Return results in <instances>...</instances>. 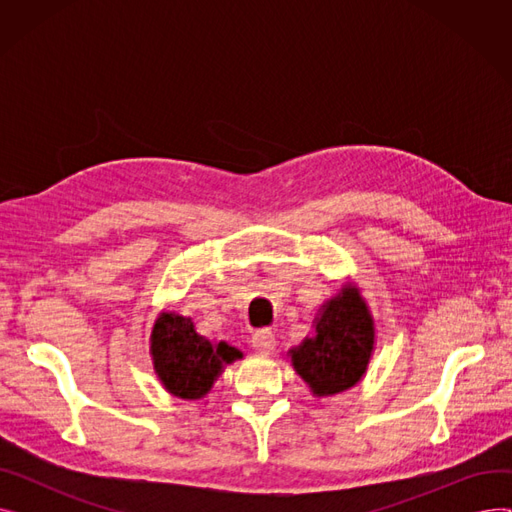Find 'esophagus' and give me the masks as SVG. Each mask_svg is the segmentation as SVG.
I'll list each match as a JSON object with an SVG mask.
<instances>
[{
    "instance_id": "1",
    "label": "esophagus",
    "mask_w": 512,
    "mask_h": 512,
    "mask_svg": "<svg viewBox=\"0 0 512 512\" xmlns=\"http://www.w3.org/2000/svg\"><path fill=\"white\" fill-rule=\"evenodd\" d=\"M251 344L257 353L261 355H270L274 348H276V336L270 328H259L255 330L253 338H251Z\"/></svg>"
}]
</instances>
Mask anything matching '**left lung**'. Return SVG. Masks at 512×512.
Returning <instances> with one entry per match:
<instances>
[{"instance_id":"left-lung-1","label":"left lung","mask_w":512,"mask_h":512,"mask_svg":"<svg viewBox=\"0 0 512 512\" xmlns=\"http://www.w3.org/2000/svg\"><path fill=\"white\" fill-rule=\"evenodd\" d=\"M373 336V319L359 288L348 284L315 319V336L292 348V365L313 394L344 392L363 378Z\"/></svg>"}]
</instances>
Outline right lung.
Instances as JSON below:
<instances>
[{
    "instance_id": "obj_1",
    "label": "right lung",
    "mask_w": 512,
    "mask_h": 512,
    "mask_svg": "<svg viewBox=\"0 0 512 512\" xmlns=\"http://www.w3.org/2000/svg\"><path fill=\"white\" fill-rule=\"evenodd\" d=\"M151 355L164 388L188 400L205 396L222 367L242 357L238 348L226 342L211 344L197 334L191 317L176 313L157 317L151 334Z\"/></svg>"
}]
</instances>
